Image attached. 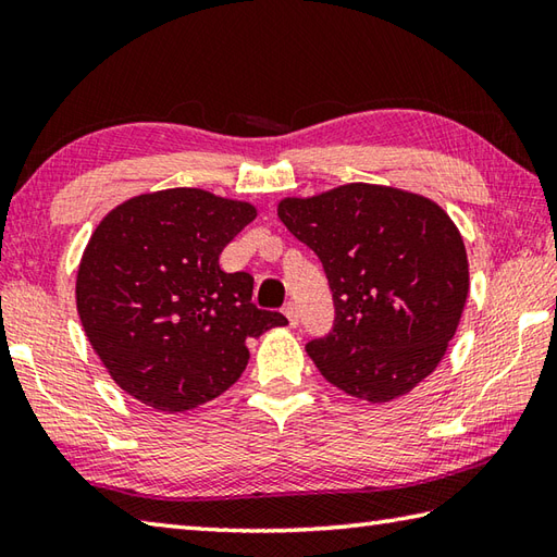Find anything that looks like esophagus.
<instances>
[{
  "label": "esophagus",
  "instance_id": "obj_1",
  "mask_svg": "<svg viewBox=\"0 0 557 557\" xmlns=\"http://www.w3.org/2000/svg\"><path fill=\"white\" fill-rule=\"evenodd\" d=\"M282 311H285V315H287V321H289L292 329H294V325H299V309H297V304L287 301L285 309H282Z\"/></svg>",
  "mask_w": 557,
  "mask_h": 557
}]
</instances>
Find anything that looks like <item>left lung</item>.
I'll return each mask as SVG.
<instances>
[{
	"instance_id": "1",
	"label": "left lung",
	"mask_w": 557,
	"mask_h": 557,
	"mask_svg": "<svg viewBox=\"0 0 557 557\" xmlns=\"http://www.w3.org/2000/svg\"><path fill=\"white\" fill-rule=\"evenodd\" d=\"M277 216L321 258L333 331L307 352L345 394L406 396L444 359L468 297L459 228L437 202L388 185L347 183L285 198Z\"/></svg>"
}]
</instances>
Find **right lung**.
<instances>
[{"instance_id": "right-lung-1", "label": "right lung", "mask_w": 557, "mask_h": 557, "mask_svg": "<svg viewBox=\"0 0 557 557\" xmlns=\"http://www.w3.org/2000/svg\"><path fill=\"white\" fill-rule=\"evenodd\" d=\"M256 207L200 188L129 198L96 226L76 272V311L125 394L166 412L222 396L248 364L250 337L287 319L250 301L253 277L220 253Z\"/></svg>"}]
</instances>
